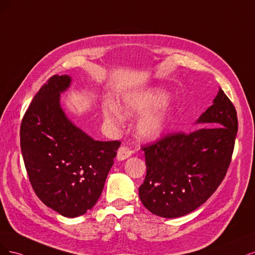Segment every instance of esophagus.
<instances>
[{
    "mask_svg": "<svg viewBox=\"0 0 255 255\" xmlns=\"http://www.w3.org/2000/svg\"><path fill=\"white\" fill-rule=\"evenodd\" d=\"M131 154V150L128 148L126 146H121L119 150H118V154H117V159L119 161H124L127 158L130 157Z\"/></svg>",
    "mask_w": 255,
    "mask_h": 255,
    "instance_id": "obj_1",
    "label": "esophagus"
}]
</instances>
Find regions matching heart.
Segmentation results:
<instances>
[{"label":"heart","instance_id":"b5f03b06","mask_svg":"<svg viewBox=\"0 0 255 255\" xmlns=\"http://www.w3.org/2000/svg\"><path fill=\"white\" fill-rule=\"evenodd\" d=\"M166 93L162 91H142L131 92L124 96L121 109L126 117H133L143 114L155 107L165 103ZM105 120L113 126H121L123 123L122 112L116 105L105 106L103 109ZM169 123V111H154L139 119L136 124V133L144 141L155 142L165 133Z\"/></svg>","mask_w":255,"mask_h":255}]
</instances>
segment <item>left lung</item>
<instances>
[{
  "label": "left lung",
  "mask_w": 255,
  "mask_h": 255,
  "mask_svg": "<svg viewBox=\"0 0 255 255\" xmlns=\"http://www.w3.org/2000/svg\"><path fill=\"white\" fill-rule=\"evenodd\" d=\"M199 124L212 125L168 135L144 148L146 177L138 196L152 214L184 216L207 201L224 180L238 124L234 106L220 88L195 122Z\"/></svg>",
  "instance_id": "left-lung-1"
}]
</instances>
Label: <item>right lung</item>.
Listing matches in <instances>:
<instances>
[{
	"label": "right lung",
	"instance_id": "right-lung-1",
	"mask_svg": "<svg viewBox=\"0 0 255 255\" xmlns=\"http://www.w3.org/2000/svg\"><path fill=\"white\" fill-rule=\"evenodd\" d=\"M69 75L53 76L32 100L20 129L22 157L32 188L46 207L68 218L86 214L100 198L121 146L96 141L61 107Z\"/></svg>",
	"mask_w": 255,
	"mask_h": 255
}]
</instances>
